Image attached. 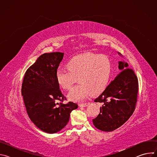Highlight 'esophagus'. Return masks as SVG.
Returning <instances> with one entry per match:
<instances>
[{
	"label": "esophagus",
	"instance_id": "obj_1",
	"mask_svg": "<svg viewBox=\"0 0 157 157\" xmlns=\"http://www.w3.org/2000/svg\"><path fill=\"white\" fill-rule=\"evenodd\" d=\"M89 104V102H87V103H82V104H79V106L80 107H86V106H87Z\"/></svg>",
	"mask_w": 157,
	"mask_h": 157
}]
</instances>
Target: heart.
<instances>
[{
    "instance_id": "b5f03b06",
    "label": "heart",
    "mask_w": 157,
    "mask_h": 157,
    "mask_svg": "<svg viewBox=\"0 0 157 157\" xmlns=\"http://www.w3.org/2000/svg\"><path fill=\"white\" fill-rule=\"evenodd\" d=\"M67 71L58 70L56 81L62 89L70 91L77 81L79 84L68 94L70 100L79 102L90 94L97 95L107 86L111 73L112 64L105 55L87 53L70 58L65 64Z\"/></svg>"
}]
</instances>
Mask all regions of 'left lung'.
<instances>
[{
    "label": "left lung",
    "instance_id": "1",
    "mask_svg": "<svg viewBox=\"0 0 157 157\" xmlns=\"http://www.w3.org/2000/svg\"><path fill=\"white\" fill-rule=\"evenodd\" d=\"M128 66L124 61L119 62L121 71L94 100L102 104L99 114L93 120L94 126L101 130L110 132L117 129L135 110L139 92L138 78Z\"/></svg>",
    "mask_w": 157,
    "mask_h": 157
}]
</instances>
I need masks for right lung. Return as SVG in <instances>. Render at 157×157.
Instances as JSON below:
<instances>
[{
    "mask_svg": "<svg viewBox=\"0 0 157 157\" xmlns=\"http://www.w3.org/2000/svg\"><path fill=\"white\" fill-rule=\"evenodd\" d=\"M63 56V53L53 52L39 56L25 72L21 86V95L30 119L38 128L49 133L64 128L71 111L78 107L73 102L63 104L66 99L55 79Z\"/></svg>",
    "mask_w": 157,
    "mask_h": 157,
    "instance_id": "obj_1",
    "label": "right lung"
}]
</instances>
